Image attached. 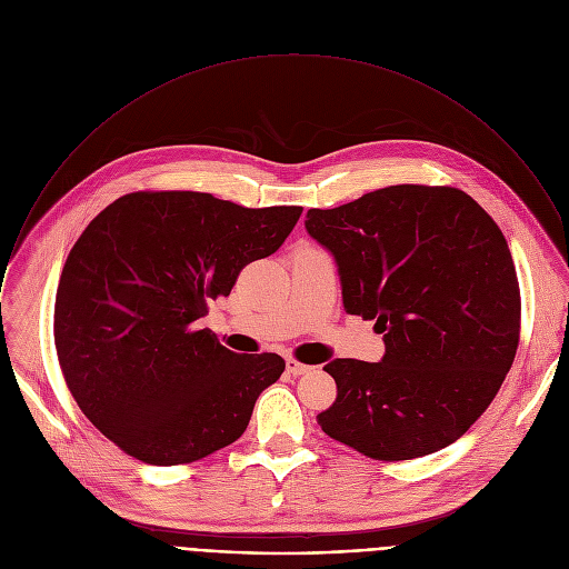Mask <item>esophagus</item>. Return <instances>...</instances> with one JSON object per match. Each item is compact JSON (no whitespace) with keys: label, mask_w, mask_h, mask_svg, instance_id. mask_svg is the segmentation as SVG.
<instances>
[{"label":"esophagus","mask_w":569,"mask_h":569,"mask_svg":"<svg viewBox=\"0 0 569 569\" xmlns=\"http://www.w3.org/2000/svg\"><path fill=\"white\" fill-rule=\"evenodd\" d=\"M286 369H288V373H292V376H303V373H308L312 367H308V365H301V362H297V360H288L286 362Z\"/></svg>","instance_id":"esophagus-1"}]
</instances>
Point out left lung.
<instances>
[{
    "label": "left lung",
    "mask_w": 569,
    "mask_h": 569,
    "mask_svg": "<svg viewBox=\"0 0 569 569\" xmlns=\"http://www.w3.org/2000/svg\"><path fill=\"white\" fill-rule=\"evenodd\" d=\"M306 231L340 274L349 315L376 319L380 362L336 358L338 398L317 423L358 452L400 461L455 443L500 391L520 338L507 240L468 193L398 184L336 209Z\"/></svg>",
    "instance_id": "obj_1"
}]
</instances>
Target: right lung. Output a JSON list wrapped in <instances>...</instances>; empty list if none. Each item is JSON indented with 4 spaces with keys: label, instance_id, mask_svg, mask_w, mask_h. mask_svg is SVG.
<instances>
[{
    "label": "right lung",
    "instance_id": "obj_1",
    "mask_svg": "<svg viewBox=\"0 0 569 569\" xmlns=\"http://www.w3.org/2000/svg\"><path fill=\"white\" fill-rule=\"evenodd\" d=\"M299 216L196 191L128 193L80 233L56 292V349L78 408L123 452L176 466L246 432L286 362L233 353L198 321Z\"/></svg>",
    "mask_w": 569,
    "mask_h": 569
}]
</instances>
